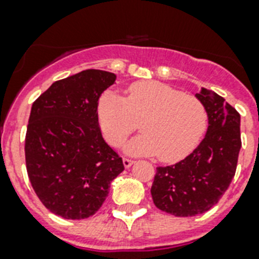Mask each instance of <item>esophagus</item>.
<instances>
[{
    "label": "esophagus",
    "mask_w": 259,
    "mask_h": 259,
    "mask_svg": "<svg viewBox=\"0 0 259 259\" xmlns=\"http://www.w3.org/2000/svg\"><path fill=\"white\" fill-rule=\"evenodd\" d=\"M122 161H123V166H125L126 169H127V167H130V166L134 163L133 159H129V158H123Z\"/></svg>",
    "instance_id": "esophagus-1"
}]
</instances>
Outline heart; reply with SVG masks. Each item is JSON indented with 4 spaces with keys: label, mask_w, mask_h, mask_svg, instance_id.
<instances>
[{
    "label": "heart",
    "mask_w": 259,
    "mask_h": 259,
    "mask_svg": "<svg viewBox=\"0 0 259 259\" xmlns=\"http://www.w3.org/2000/svg\"><path fill=\"white\" fill-rule=\"evenodd\" d=\"M97 117L109 144L119 146L141 122L144 133L125 145L132 155H158L162 162L185 158L207 123L203 104L191 94L158 81L132 83L123 98L106 90L97 102Z\"/></svg>",
    "instance_id": "obj_1"
}]
</instances>
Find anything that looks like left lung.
<instances>
[{
  "label": "left lung",
  "instance_id": "8db88e82",
  "mask_svg": "<svg viewBox=\"0 0 259 259\" xmlns=\"http://www.w3.org/2000/svg\"><path fill=\"white\" fill-rule=\"evenodd\" d=\"M207 113V132L193 153L176 165L157 167L153 202L176 217L211 209L232 182L241 149V115L225 98L205 88L195 94Z\"/></svg>",
  "mask_w": 259,
  "mask_h": 259
}]
</instances>
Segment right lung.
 <instances>
[{"label":"right lung","instance_id":"right-lung-1","mask_svg":"<svg viewBox=\"0 0 259 259\" xmlns=\"http://www.w3.org/2000/svg\"><path fill=\"white\" fill-rule=\"evenodd\" d=\"M110 71H79L56 81L31 106L25 138L26 170L46 209L66 220L98 211L122 158L101 134L97 102L115 83Z\"/></svg>","mask_w":259,"mask_h":259}]
</instances>
